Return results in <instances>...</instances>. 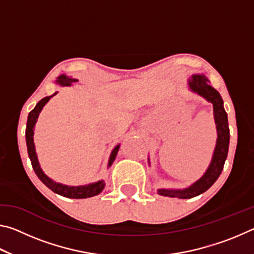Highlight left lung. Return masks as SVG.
I'll list each match as a JSON object with an SVG mask.
<instances>
[{
    "label": "left lung",
    "mask_w": 254,
    "mask_h": 254,
    "mask_svg": "<svg viewBox=\"0 0 254 254\" xmlns=\"http://www.w3.org/2000/svg\"><path fill=\"white\" fill-rule=\"evenodd\" d=\"M189 91L205 98L206 101L213 104L214 121L216 126L217 139L215 144L212 160L207 169L201 177L192 183L190 186L182 189L173 188H160L158 189V194L167 197H177V198H192V197L203 194L212 185L216 182L217 178L224 167V163L229 152L230 144V128L227 122V114L224 110V102L222 100L216 89L213 88L209 84L207 77L203 74H194L187 81ZM150 165V158H148Z\"/></svg>",
    "instance_id": "obj_1"
}]
</instances>
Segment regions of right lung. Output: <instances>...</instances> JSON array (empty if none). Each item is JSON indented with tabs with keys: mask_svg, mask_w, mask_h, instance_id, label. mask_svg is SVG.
<instances>
[{
	"mask_svg": "<svg viewBox=\"0 0 254 254\" xmlns=\"http://www.w3.org/2000/svg\"><path fill=\"white\" fill-rule=\"evenodd\" d=\"M77 81V79H71L66 75H60L58 76L57 80H56V84L62 86V87H65V86H70L71 83ZM58 92L54 93L53 95L44 97L41 101L38 102L36 107L30 112L28 115V121H27V128H25V141H27V147H28V154L30 160H31L32 168L34 173L38 176L42 183H44L47 187L51 189L54 192L58 195H62L64 197H67V198H88V197H93L100 194V192L104 189L105 183L104 180H98L96 183H91L87 185H81V186H68V185H64L55 182V180L51 179L45 174V171L42 170L39 160H38V156L36 152V145H34V127H36V123L38 121V118H39L40 112L44 109V106L49 102L51 97H54ZM120 149V143L115 145L112 150L110 154L109 162H107V168H110L112 163L114 162L115 158H117V154Z\"/></svg>",
	"mask_w": 254,
	"mask_h": 254,
	"instance_id": "right-lung-1",
	"label": "right lung"
}]
</instances>
